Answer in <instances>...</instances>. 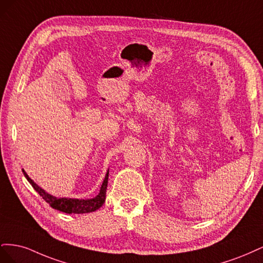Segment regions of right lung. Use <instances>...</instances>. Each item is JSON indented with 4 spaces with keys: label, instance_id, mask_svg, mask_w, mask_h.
<instances>
[{
    "label": "right lung",
    "instance_id": "obj_1",
    "mask_svg": "<svg viewBox=\"0 0 263 263\" xmlns=\"http://www.w3.org/2000/svg\"><path fill=\"white\" fill-rule=\"evenodd\" d=\"M23 173L27 179V181L31 184V186L35 189L36 192H38V194L41 195L52 209L57 211L67 213V214H85V213H91L99 210L105 202L106 189H107V182H108V170L104 178V181H103L101 185L100 193L95 197L86 198V200H84V198H68V197L52 196L47 193L46 191H44L41 186H38L24 170H23Z\"/></svg>",
    "mask_w": 263,
    "mask_h": 263
}]
</instances>
